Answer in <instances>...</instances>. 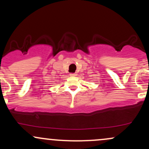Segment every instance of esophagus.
Returning a JSON list of instances; mask_svg holds the SVG:
<instances>
[{"instance_id": "esophagus-1", "label": "esophagus", "mask_w": 149, "mask_h": 149, "mask_svg": "<svg viewBox=\"0 0 149 149\" xmlns=\"http://www.w3.org/2000/svg\"><path fill=\"white\" fill-rule=\"evenodd\" d=\"M70 76H77V73H70Z\"/></svg>"}]
</instances>
